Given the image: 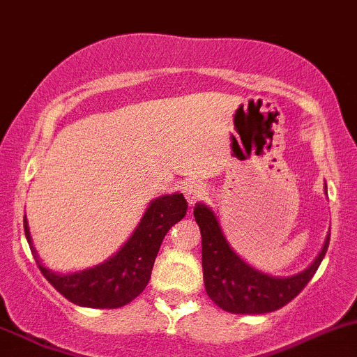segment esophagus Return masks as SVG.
Returning a JSON list of instances; mask_svg holds the SVG:
<instances>
[{"mask_svg":"<svg viewBox=\"0 0 357 357\" xmlns=\"http://www.w3.org/2000/svg\"><path fill=\"white\" fill-rule=\"evenodd\" d=\"M183 194H185L187 202L190 206H194L199 199H202L208 194V187H206V183L199 182V180H189L185 183V187H183Z\"/></svg>","mask_w":357,"mask_h":357,"instance_id":"34e87169","label":"esophagus"}]
</instances>
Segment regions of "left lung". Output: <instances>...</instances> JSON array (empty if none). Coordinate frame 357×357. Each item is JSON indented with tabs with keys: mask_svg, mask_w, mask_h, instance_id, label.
I'll list each match as a JSON object with an SVG mask.
<instances>
[{
	"mask_svg": "<svg viewBox=\"0 0 357 357\" xmlns=\"http://www.w3.org/2000/svg\"><path fill=\"white\" fill-rule=\"evenodd\" d=\"M194 218L202 236L206 293L225 312L240 315L275 312L296 298L320 267L331 241V235H327L321 252L308 269L287 278H275L254 269L235 254L213 209L199 202L194 208Z\"/></svg>",
	"mask_w": 357,
	"mask_h": 357,
	"instance_id": "left-lung-1",
	"label": "left lung"
}]
</instances>
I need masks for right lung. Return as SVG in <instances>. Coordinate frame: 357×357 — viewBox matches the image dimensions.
Here are the masks:
<instances>
[{
    "mask_svg": "<svg viewBox=\"0 0 357 357\" xmlns=\"http://www.w3.org/2000/svg\"><path fill=\"white\" fill-rule=\"evenodd\" d=\"M185 213L187 201L183 194L175 192L153 199L137 228L116 255L98 266L71 274H57L47 269L33 248L26 218L24 228L40 272L66 300L88 308H121L139 296L148 286L165 235Z\"/></svg>",
    "mask_w": 357,
    "mask_h": 357,
    "instance_id": "right-lung-1",
    "label": "right lung"
}]
</instances>
